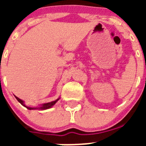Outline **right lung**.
Here are the masks:
<instances>
[{
    "instance_id": "add662e5",
    "label": "right lung",
    "mask_w": 146,
    "mask_h": 146,
    "mask_svg": "<svg viewBox=\"0 0 146 146\" xmlns=\"http://www.w3.org/2000/svg\"><path fill=\"white\" fill-rule=\"evenodd\" d=\"M15 96V98H16V99H17V101L19 102H20V104H22V105H23V106H24V107H25V108H28V110H35V109L47 110V109H49V108H52V107L53 106L54 104H55V103H56L58 101L59 99H60V98H58V99H56V100H55V101H53V102H48V103H46V104H42V105H41V106H40L39 108H30V107H27L26 105H25V104H24V102H23V100H21V99H19V98H18V97H17L16 96Z\"/></svg>"
}]
</instances>
